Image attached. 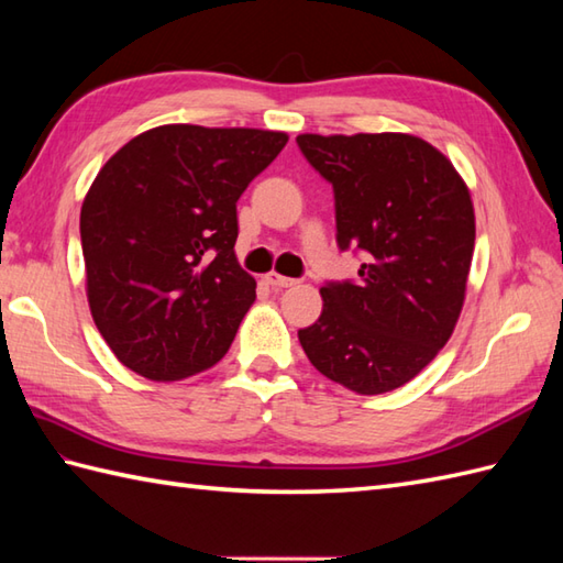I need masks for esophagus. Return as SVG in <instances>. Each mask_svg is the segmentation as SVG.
Instances as JSON below:
<instances>
[{"mask_svg":"<svg viewBox=\"0 0 563 563\" xmlns=\"http://www.w3.org/2000/svg\"><path fill=\"white\" fill-rule=\"evenodd\" d=\"M263 280H266L271 288H292V285H297V280L295 278H285V275H280V273H275V271H271V273H266L263 275Z\"/></svg>","mask_w":563,"mask_h":563,"instance_id":"1","label":"esophagus"}]
</instances>
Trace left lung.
<instances>
[{
	"label": "left lung",
	"instance_id": "1",
	"mask_svg": "<svg viewBox=\"0 0 563 563\" xmlns=\"http://www.w3.org/2000/svg\"><path fill=\"white\" fill-rule=\"evenodd\" d=\"M333 186L339 246L361 249L357 283L321 288L324 309L300 329L321 375L385 394L433 361L457 324L474 254V206L452 162L406 133L297 135Z\"/></svg>",
	"mask_w": 563,
	"mask_h": 563
}]
</instances>
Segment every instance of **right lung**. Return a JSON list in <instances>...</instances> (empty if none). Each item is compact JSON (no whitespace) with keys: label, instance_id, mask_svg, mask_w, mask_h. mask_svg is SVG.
<instances>
[{"label":"right lung","instance_id":"right-lung-1","mask_svg":"<svg viewBox=\"0 0 563 563\" xmlns=\"http://www.w3.org/2000/svg\"><path fill=\"white\" fill-rule=\"evenodd\" d=\"M288 135L159 125L101 166L79 234L93 324L118 361L154 382L220 363L256 300L239 266L236 200Z\"/></svg>","mask_w":563,"mask_h":563}]
</instances>
